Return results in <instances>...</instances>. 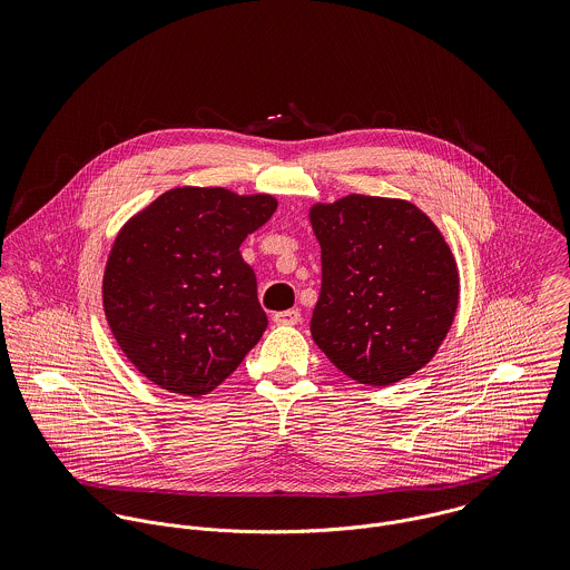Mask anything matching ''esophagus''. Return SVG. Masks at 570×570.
Wrapping results in <instances>:
<instances>
[{"label":"esophagus","mask_w":570,"mask_h":570,"mask_svg":"<svg viewBox=\"0 0 570 570\" xmlns=\"http://www.w3.org/2000/svg\"><path fill=\"white\" fill-rule=\"evenodd\" d=\"M274 323L276 325H298L301 323V312L298 309L278 312V314H274Z\"/></svg>","instance_id":"34e87169"}]
</instances>
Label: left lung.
Segmentation results:
<instances>
[{"label": "left lung", "instance_id": "8db88e82", "mask_svg": "<svg viewBox=\"0 0 570 570\" xmlns=\"http://www.w3.org/2000/svg\"><path fill=\"white\" fill-rule=\"evenodd\" d=\"M309 222L323 258L318 348L368 386L423 368L459 307V269L441 230L406 199L357 193L314 204Z\"/></svg>", "mask_w": 570, "mask_h": 570}]
</instances>
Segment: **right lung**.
I'll list each match as a JSON object with an SVG mask.
<instances>
[{
	"mask_svg": "<svg viewBox=\"0 0 570 570\" xmlns=\"http://www.w3.org/2000/svg\"><path fill=\"white\" fill-rule=\"evenodd\" d=\"M276 206L263 193L181 186L120 228L105 265L102 307L118 346L149 382L202 397L261 340L267 316L239 245Z\"/></svg>",
	"mask_w": 570,
	"mask_h": 570,
	"instance_id": "right-lung-1",
	"label": "right lung"
}]
</instances>
